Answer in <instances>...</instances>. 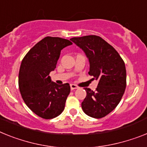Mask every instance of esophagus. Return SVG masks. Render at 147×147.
Listing matches in <instances>:
<instances>
[{"mask_svg": "<svg viewBox=\"0 0 147 147\" xmlns=\"http://www.w3.org/2000/svg\"><path fill=\"white\" fill-rule=\"evenodd\" d=\"M70 87H71V90H76V89L78 88V87L77 85L73 84H70Z\"/></svg>", "mask_w": 147, "mask_h": 147, "instance_id": "obj_1", "label": "esophagus"}]
</instances>
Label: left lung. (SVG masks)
I'll list each match as a JSON object with an SVG mask.
<instances>
[{
	"mask_svg": "<svg viewBox=\"0 0 147 147\" xmlns=\"http://www.w3.org/2000/svg\"><path fill=\"white\" fill-rule=\"evenodd\" d=\"M71 41L84 51L90 62L92 80H98L96 90L85 87L87 96L81 108L87 115L102 118L118 105L126 87L125 63L113 46L102 37L89 35L73 37Z\"/></svg>",
	"mask_w": 147,
	"mask_h": 147,
	"instance_id": "8db88e82",
	"label": "left lung"
}]
</instances>
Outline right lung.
Here are the masks:
<instances>
[{
    "mask_svg": "<svg viewBox=\"0 0 147 147\" xmlns=\"http://www.w3.org/2000/svg\"><path fill=\"white\" fill-rule=\"evenodd\" d=\"M71 44L68 39L46 36L22 61L18 73L21 95L28 108L42 119H53L63 111L70 86L52 82L49 74L56 68L61 50Z\"/></svg>",
    "mask_w": 147,
    "mask_h": 147,
    "instance_id": "1",
    "label": "right lung"
}]
</instances>
